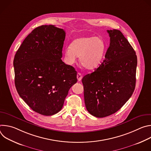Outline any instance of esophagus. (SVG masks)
Returning <instances> with one entry per match:
<instances>
[{
  "instance_id": "34e87169",
  "label": "esophagus",
  "mask_w": 151,
  "mask_h": 151,
  "mask_svg": "<svg viewBox=\"0 0 151 151\" xmlns=\"http://www.w3.org/2000/svg\"><path fill=\"white\" fill-rule=\"evenodd\" d=\"M82 78V75L80 73H78V74H77V79H78V81H81Z\"/></svg>"
}]
</instances>
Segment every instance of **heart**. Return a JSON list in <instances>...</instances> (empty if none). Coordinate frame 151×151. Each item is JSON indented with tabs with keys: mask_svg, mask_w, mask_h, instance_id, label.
I'll list each match as a JSON object with an SVG mask.
<instances>
[{
	"mask_svg": "<svg viewBox=\"0 0 151 151\" xmlns=\"http://www.w3.org/2000/svg\"><path fill=\"white\" fill-rule=\"evenodd\" d=\"M106 49L105 42L100 37H81L73 40L64 50V59L71 65L79 57L80 63L83 68L93 70L100 65Z\"/></svg>",
	"mask_w": 151,
	"mask_h": 151,
	"instance_id": "heart-1",
	"label": "heart"
}]
</instances>
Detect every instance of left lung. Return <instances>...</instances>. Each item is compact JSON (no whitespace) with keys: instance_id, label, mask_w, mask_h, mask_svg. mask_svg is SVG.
Returning <instances> with one entry per match:
<instances>
[{"instance_id":"8db88e82","label":"left lung","mask_w":151,"mask_h":151,"mask_svg":"<svg viewBox=\"0 0 151 151\" xmlns=\"http://www.w3.org/2000/svg\"><path fill=\"white\" fill-rule=\"evenodd\" d=\"M110 45L100 66L83 77L86 108L103 118L119 110L132 96L136 86L137 55L118 30H107Z\"/></svg>"}]
</instances>
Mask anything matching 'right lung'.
I'll return each instance as SVG.
<instances>
[{"instance_id": "add662e5", "label": "right lung", "mask_w": 151, "mask_h": 151, "mask_svg": "<svg viewBox=\"0 0 151 151\" xmlns=\"http://www.w3.org/2000/svg\"><path fill=\"white\" fill-rule=\"evenodd\" d=\"M66 33L53 25L35 29L24 40L14 59L17 92L35 112L45 116L58 113L77 72L61 59Z\"/></svg>"}]
</instances>
